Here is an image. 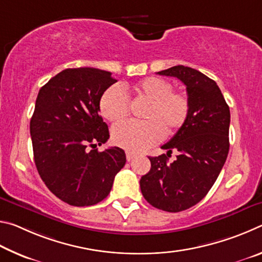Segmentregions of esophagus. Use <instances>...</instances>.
Returning a JSON list of instances; mask_svg holds the SVG:
<instances>
[{
    "instance_id": "1",
    "label": "esophagus",
    "mask_w": 262,
    "mask_h": 262,
    "mask_svg": "<svg viewBox=\"0 0 262 262\" xmlns=\"http://www.w3.org/2000/svg\"><path fill=\"white\" fill-rule=\"evenodd\" d=\"M135 156H136V155H135V154H133V152H130V151H127V152H126V157H127V161H128V162H130L132 159L134 158Z\"/></svg>"
}]
</instances>
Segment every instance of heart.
I'll return each mask as SVG.
<instances>
[{"label": "heart", "mask_w": 262, "mask_h": 262, "mask_svg": "<svg viewBox=\"0 0 262 262\" xmlns=\"http://www.w3.org/2000/svg\"><path fill=\"white\" fill-rule=\"evenodd\" d=\"M148 101L143 122H125L113 127L112 141L128 151L140 152L158 143L164 136H172L187 121L189 97L173 90L165 78L150 76L130 86H111L99 99V112L106 120L119 123L129 113V100L123 91Z\"/></svg>", "instance_id": "obj_1"}]
</instances>
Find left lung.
<instances>
[{"mask_svg": "<svg viewBox=\"0 0 262 262\" xmlns=\"http://www.w3.org/2000/svg\"><path fill=\"white\" fill-rule=\"evenodd\" d=\"M157 74L180 79L190 100L187 121L162 149L180 151L167 163L165 154L149 157L151 168L140 180L145 200L157 209L178 212L200 202L219 177L229 154L230 110L215 81L185 66Z\"/></svg>", "mask_w": 262, "mask_h": 262, "instance_id": "obj_1", "label": "left lung"}]
</instances>
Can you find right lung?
I'll return each instance as SVG.
<instances>
[{"label": "right lung", "mask_w": 262, "mask_h": 262, "mask_svg": "<svg viewBox=\"0 0 262 262\" xmlns=\"http://www.w3.org/2000/svg\"><path fill=\"white\" fill-rule=\"evenodd\" d=\"M115 82L105 70L69 68L39 90L30 121L34 163L48 189L70 206L104 200L126 164L120 148L96 149L110 137L99 99Z\"/></svg>", "instance_id": "add662e5"}]
</instances>
